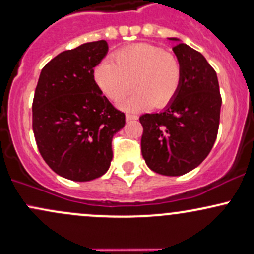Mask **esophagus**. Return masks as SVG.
I'll list each match as a JSON object with an SVG mask.
<instances>
[{"label": "esophagus", "instance_id": "esophagus-1", "mask_svg": "<svg viewBox=\"0 0 254 254\" xmlns=\"http://www.w3.org/2000/svg\"><path fill=\"white\" fill-rule=\"evenodd\" d=\"M125 118H127V122H133V121H136V119H137V116H132V114H127V117H125Z\"/></svg>", "mask_w": 254, "mask_h": 254}]
</instances>
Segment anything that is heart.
Wrapping results in <instances>:
<instances>
[{
	"label": "heart",
	"instance_id": "1",
	"mask_svg": "<svg viewBox=\"0 0 254 254\" xmlns=\"http://www.w3.org/2000/svg\"><path fill=\"white\" fill-rule=\"evenodd\" d=\"M112 59H104L95 69V82L106 97L121 101L133 88L138 90L123 102L127 111H140L155 104L169 105L177 95L182 82L180 60L157 46L137 43L123 48Z\"/></svg>",
	"mask_w": 254,
	"mask_h": 254
}]
</instances>
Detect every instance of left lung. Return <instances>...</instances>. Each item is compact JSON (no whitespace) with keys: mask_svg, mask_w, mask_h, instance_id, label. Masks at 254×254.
<instances>
[{"mask_svg":"<svg viewBox=\"0 0 254 254\" xmlns=\"http://www.w3.org/2000/svg\"><path fill=\"white\" fill-rule=\"evenodd\" d=\"M172 48L182 67L176 97L159 113L140 117L141 150L150 170L181 176L199 166L212 149L221 116L222 97L216 71L201 53L176 37Z\"/></svg>","mask_w":254,"mask_h":254,"instance_id":"1","label":"left lung"}]
</instances>
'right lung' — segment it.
Returning <instances> with one entry per match:
<instances>
[{"label":"right lung","instance_id":"1","mask_svg":"<svg viewBox=\"0 0 254 254\" xmlns=\"http://www.w3.org/2000/svg\"><path fill=\"white\" fill-rule=\"evenodd\" d=\"M107 42L65 50L41 71L32 104V129L42 158L55 174L86 182L102 176L112 160V138L125 125L94 79Z\"/></svg>","mask_w":254,"mask_h":254}]
</instances>
